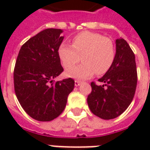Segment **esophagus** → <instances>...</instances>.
Returning <instances> with one entry per match:
<instances>
[{
  "label": "esophagus",
  "mask_w": 150,
  "mask_h": 150,
  "mask_svg": "<svg viewBox=\"0 0 150 150\" xmlns=\"http://www.w3.org/2000/svg\"><path fill=\"white\" fill-rule=\"evenodd\" d=\"M81 84V81H79V80H75V87H79V85Z\"/></svg>",
  "instance_id": "34e87169"
}]
</instances>
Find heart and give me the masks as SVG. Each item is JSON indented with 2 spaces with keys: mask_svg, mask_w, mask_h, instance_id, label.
Returning <instances> with one entry per match:
<instances>
[{
  "mask_svg": "<svg viewBox=\"0 0 150 150\" xmlns=\"http://www.w3.org/2000/svg\"><path fill=\"white\" fill-rule=\"evenodd\" d=\"M59 55L65 67H71L82 58L84 62L68 69L66 75L76 79H86L95 73L103 75L111 68L115 59V46L108 38L84 31L73 38L72 46L62 43Z\"/></svg>",
  "mask_w": 150,
  "mask_h": 150,
  "instance_id": "1",
  "label": "heart"
}]
</instances>
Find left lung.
I'll use <instances>...</instances> for the list:
<instances>
[{
  "mask_svg": "<svg viewBox=\"0 0 150 150\" xmlns=\"http://www.w3.org/2000/svg\"><path fill=\"white\" fill-rule=\"evenodd\" d=\"M99 81L104 84L91 83L92 90L88 96V107L101 119H114L131 104L137 82L135 55L125 39L116 40L112 65Z\"/></svg>",
  "mask_w": 150,
  "mask_h": 150,
  "instance_id": "obj_1",
  "label": "left lung"
}]
</instances>
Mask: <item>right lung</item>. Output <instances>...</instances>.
<instances>
[{
    "instance_id": "right-lung-1",
    "label": "right lung",
    "mask_w": 150,
    "mask_h": 150,
    "mask_svg": "<svg viewBox=\"0 0 150 150\" xmlns=\"http://www.w3.org/2000/svg\"><path fill=\"white\" fill-rule=\"evenodd\" d=\"M63 30L46 29L21 46L15 64V93L25 112L39 121H50L63 112L75 87L69 78L54 83L63 68L59 48Z\"/></svg>"
}]
</instances>
